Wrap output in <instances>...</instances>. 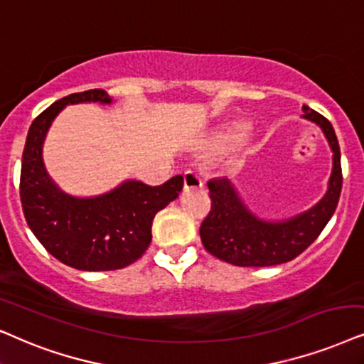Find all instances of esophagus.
Here are the masks:
<instances>
[{
    "instance_id": "34e87169",
    "label": "esophagus",
    "mask_w": 364,
    "mask_h": 364,
    "mask_svg": "<svg viewBox=\"0 0 364 364\" xmlns=\"http://www.w3.org/2000/svg\"><path fill=\"white\" fill-rule=\"evenodd\" d=\"M183 183H185V190L203 186V179L198 176L195 171H186L185 174H183Z\"/></svg>"
}]
</instances>
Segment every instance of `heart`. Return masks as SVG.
Returning <instances> with one entry per match:
<instances>
[{
	"instance_id": "obj_1",
	"label": "heart",
	"mask_w": 364,
	"mask_h": 364,
	"mask_svg": "<svg viewBox=\"0 0 364 364\" xmlns=\"http://www.w3.org/2000/svg\"><path fill=\"white\" fill-rule=\"evenodd\" d=\"M243 137V127L242 126H235L232 129H228V131H225L222 136L218 137V141H216V144L220 146V148H230V146L237 144L238 141H240Z\"/></svg>"
}]
</instances>
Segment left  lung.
<instances>
[{
	"label": "left lung",
	"mask_w": 364,
	"mask_h": 364,
	"mask_svg": "<svg viewBox=\"0 0 364 364\" xmlns=\"http://www.w3.org/2000/svg\"><path fill=\"white\" fill-rule=\"evenodd\" d=\"M302 117L317 124L333 151L328 191L312 208L285 220L259 218L248 210L227 176L208 181L211 211L200 227L206 250L216 259L238 267H270L301 255L319 237L334 215L343 186L341 151L331 122L304 105Z\"/></svg>",
	"instance_id": "obj_1"
}]
</instances>
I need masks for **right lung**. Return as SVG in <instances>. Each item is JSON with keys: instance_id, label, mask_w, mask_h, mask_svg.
<instances>
[{"instance_id": "obj_1", "label": "right lung", "mask_w": 364, "mask_h": 364, "mask_svg": "<svg viewBox=\"0 0 364 364\" xmlns=\"http://www.w3.org/2000/svg\"><path fill=\"white\" fill-rule=\"evenodd\" d=\"M114 100L102 89L77 92L57 100L31 122L21 158L20 196L26 223L55 259L87 272L116 270L141 259L151 243L159 210L176 200L183 176L161 186L126 179L97 196H73L60 188L43 163V142L53 119L67 105Z\"/></svg>"}]
</instances>
